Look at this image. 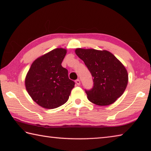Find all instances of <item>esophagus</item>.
<instances>
[{
  "mask_svg": "<svg viewBox=\"0 0 151 151\" xmlns=\"http://www.w3.org/2000/svg\"><path fill=\"white\" fill-rule=\"evenodd\" d=\"M75 83H76V84L77 85H80V84H81V81H80L79 79H77V80L75 81Z\"/></svg>",
  "mask_w": 151,
  "mask_h": 151,
  "instance_id": "esophagus-1",
  "label": "esophagus"
}]
</instances>
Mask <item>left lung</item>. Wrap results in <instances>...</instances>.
<instances>
[{"mask_svg":"<svg viewBox=\"0 0 151 151\" xmlns=\"http://www.w3.org/2000/svg\"><path fill=\"white\" fill-rule=\"evenodd\" d=\"M75 53L93 76V86L85 90L90 102L98 106L114 103L125 91L128 83L125 67L106 50L77 48Z\"/></svg>","mask_w":151,"mask_h":151,"instance_id":"1","label":"left lung"}]
</instances>
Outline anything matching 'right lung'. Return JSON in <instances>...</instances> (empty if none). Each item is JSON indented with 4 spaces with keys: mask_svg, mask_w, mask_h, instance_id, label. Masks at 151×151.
<instances>
[{
    "mask_svg": "<svg viewBox=\"0 0 151 151\" xmlns=\"http://www.w3.org/2000/svg\"><path fill=\"white\" fill-rule=\"evenodd\" d=\"M66 49L57 48L38 58L31 65L25 78L26 89L40 106L53 109L68 101L75 82L68 78L62 62Z\"/></svg>",
    "mask_w": 151,
    "mask_h": 151,
    "instance_id": "right-lung-1",
    "label": "right lung"
}]
</instances>
